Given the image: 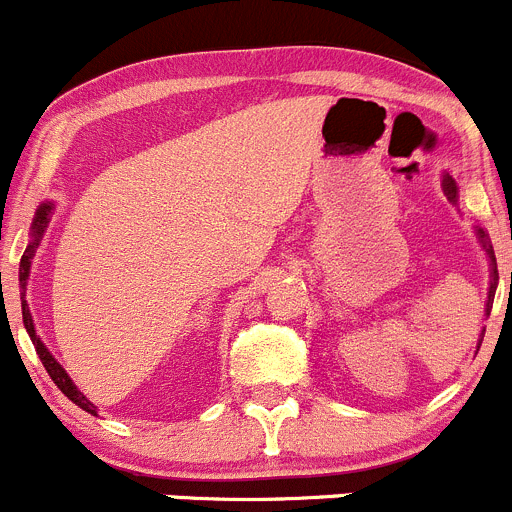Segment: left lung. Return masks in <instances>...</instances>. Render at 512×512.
I'll return each instance as SVG.
<instances>
[{
    "label": "left lung",
    "mask_w": 512,
    "mask_h": 512,
    "mask_svg": "<svg viewBox=\"0 0 512 512\" xmlns=\"http://www.w3.org/2000/svg\"><path fill=\"white\" fill-rule=\"evenodd\" d=\"M443 189H445V194H448V199L455 204V201H458V189H455V181L450 179V176H445V179H443ZM478 236H480V241H483L485 251H488L490 261H493V268H490V271H493V283H490V293H488V311H490V306H493V296H495V283H498V266H495L493 246H490L488 234H485L483 229H478ZM478 348H480V346H478Z\"/></svg>",
    "instance_id": "obj_1"
}]
</instances>
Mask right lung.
<instances>
[{"mask_svg":"<svg viewBox=\"0 0 512 512\" xmlns=\"http://www.w3.org/2000/svg\"><path fill=\"white\" fill-rule=\"evenodd\" d=\"M52 209H54V204H42V206H39L37 216H34V224H32V244L27 246V251H24V256H22V263H19V286H22V318H24V326H27L29 336H32V343H34V348H37V356H39V361L44 363V368H47V373H49V376H52V381L57 383V388H59V391H62L64 396L69 398V401H74V403H77L79 408H84L86 413H91V416H96V408H94V403H91V401H86V398H84V393H82V391H77V386H74V383H72V378L67 376V371H64V368L59 366L57 361H54V358H52V353L47 351V346H44V343L39 341V338H37V333H34L32 313H29V308H27V301H24V286H27V276H29V263H32V256H34V251H37V246H39V239H42V234H44V229H47L49 219H52Z\"/></svg>","mask_w":512,"mask_h":512,"instance_id":"1","label":"right lung"}]
</instances>
